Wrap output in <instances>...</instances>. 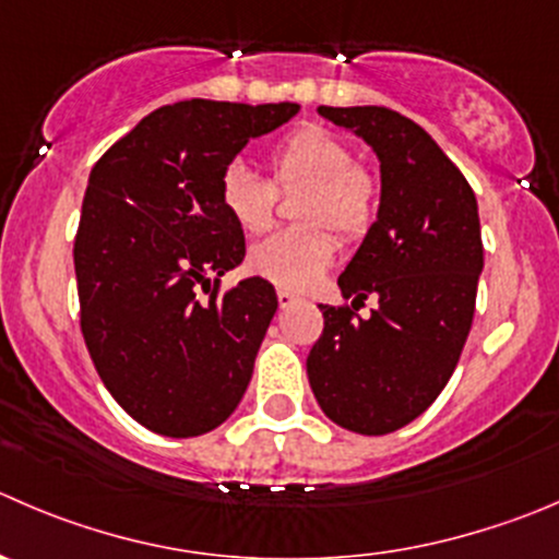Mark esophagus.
Masks as SVG:
<instances>
[{
  "label": "esophagus",
  "mask_w": 559,
  "mask_h": 559,
  "mask_svg": "<svg viewBox=\"0 0 559 559\" xmlns=\"http://www.w3.org/2000/svg\"><path fill=\"white\" fill-rule=\"evenodd\" d=\"M297 302V295H292V292H286V289H278V306L281 308H289V306H295Z\"/></svg>",
  "instance_id": "obj_1"
}]
</instances>
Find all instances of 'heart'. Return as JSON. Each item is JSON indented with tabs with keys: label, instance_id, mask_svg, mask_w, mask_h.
Masks as SVG:
<instances>
[{
	"label": "heart",
	"instance_id": "obj_1",
	"mask_svg": "<svg viewBox=\"0 0 559 559\" xmlns=\"http://www.w3.org/2000/svg\"><path fill=\"white\" fill-rule=\"evenodd\" d=\"M281 182H311L300 207L306 226L281 229L251 248L253 273L284 289L302 292L333 264L335 235L357 240L377 215V182L355 166V153L324 128H302L286 135L270 155ZM221 204L240 229L264 231L275 213V186L246 160H231L218 182Z\"/></svg>",
	"mask_w": 559,
	"mask_h": 559
}]
</instances>
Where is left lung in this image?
Returning a JSON list of instances; mask_svg holds the SVG:
<instances>
[{"mask_svg":"<svg viewBox=\"0 0 559 559\" xmlns=\"http://www.w3.org/2000/svg\"><path fill=\"white\" fill-rule=\"evenodd\" d=\"M379 160L377 221L341 273L352 307L319 306L324 330L306 360L324 415L379 437L424 415L456 368L484 273L478 202L462 171L420 124L382 106H319Z\"/></svg>","mask_w":559,"mask_h":559,"instance_id":"1","label":"left lung"}]
</instances>
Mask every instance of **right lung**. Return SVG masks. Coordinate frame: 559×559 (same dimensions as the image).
Wrapping results in <instances>:
<instances>
[{"label":"right lung","mask_w":559,"mask_h":559,"mask_svg":"<svg viewBox=\"0 0 559 559\" xmlns=\"http://www.w3.org/2000/svg\"><path fill=\"white\" fill-rule=\"evenodd\" d=\"M297 111V103H171L92 169L73 246L81 333L114 401L155 435L218 429L251 382L278 297L259 275L218 297L221 275L246 259L218 182L251 139Z\"/></svg>","instance_id":"obj_1"}]
</instances>
